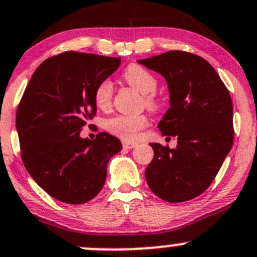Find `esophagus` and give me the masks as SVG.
<instances>
[{
  "label": "esophagus",
  "mask_w": 257,
  "mask_h": 257,
  "mask_svg": "<svg viewBox=\"0 0 257 257\" xmlns=\"http://www.w3.org/2000/svg\"><path fill=\"white\" fill-rule=\"evenodd\" d=\"M136 145V143H132V142H123V148H125V149H132V148H134Z\"/></svg>",
  "instance_id": "obj_1"
}]
</instances>
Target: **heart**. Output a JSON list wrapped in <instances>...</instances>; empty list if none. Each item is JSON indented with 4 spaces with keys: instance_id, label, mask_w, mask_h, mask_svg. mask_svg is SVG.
<instances>
[{
    "instance_id": "1",
    "label": "heart",
    "mask_w": 257,
    "mask_h": 257,
    "mask_svg": "<svg viewBox=\"0 0 257 257\" xmlns=\"http://www.w3.org/2000/svg\"><path fill=\"white\" fill-rule=\"evenodd\" d=\"M123 79L131 87L141 92L143 95L144 104L148 109L155 110L160 109L163 100L157 94L155 89L158 85V79L150 71L139 64H131L123 72ZM114 88L113 83L109 79H103L98 83L94 89V102L100 109H107L110 107L113 100ZM148 125V118L144 114L138 115H119L113 116L105 121V129L114 136L124 139V141H134L138 138L142 129Z\"/></svg>"
}]
</instances>
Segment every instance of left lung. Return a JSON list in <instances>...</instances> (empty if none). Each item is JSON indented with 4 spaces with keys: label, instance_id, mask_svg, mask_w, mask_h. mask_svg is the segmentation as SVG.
I'll use <instances>...</instances> for the list:
<instances>
[{
    "label": "left lung",
    "instance_id": "1",
    "mask_svg": "<svg viewBox=\"0 0 257 257\" xmlns=\"http://www.w3.org/2000/svg\"><path fill=\"white\" fill-rule=\"evenodd\" d=\"M139 63L167 79L170 108L158 128L178 138L175 149L150 144L147 183L165 201L191 200L209 188L234 143L230 93L211 64L194 53L169 51Z\"/></svg>",
    "mask_w": 257,
    "mask_h": 257
}]
</instances>
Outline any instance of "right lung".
I'll list each match as a JSON object with an SVG mask.
<instances>
[{"instance_id":"1","label":"right lung","mask_w":257,"mask_h":257,"mask_svg":"<svg viewBox=\"0 0 257 257\" xmlns=\"http://www.w3.org/2000/svg\"><path fill=\"white\" fill-rule=\"evenodd\" d=\"M120 64V57L67 51L43 61L31 77L16 114L21 158L52 198L67 204L92 200L104 185L107 164L120 141L102 132L79 137L97 113L94 89Z\"/></svg>"}]
</instances>
